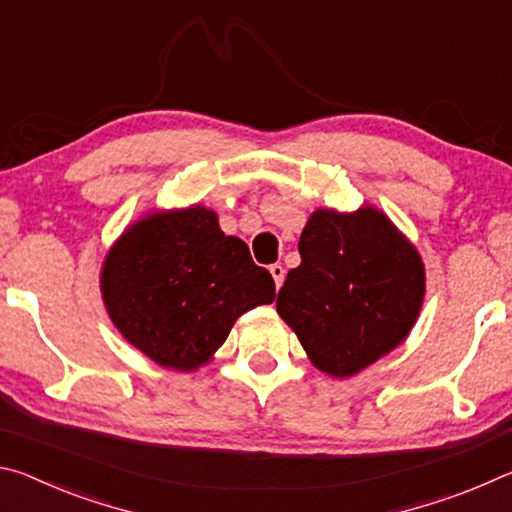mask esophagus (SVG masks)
<instances>
[{"mask_svg": "<svg viewBox=\"0 0 512 512\" xmlns=\"http://www.w3.org/2000/svg\"><path fill=\"white\" fill-rule=\"evenodd\" d=\"M268 271H271V275H273L275 289H280L282 282H284V266L282 264H273L271 268H268Z\"/></svg>", "mask_w": 512, "mask_h": 512, "instance_id": "obj_1", "label": "esophagus"}]
</instances>
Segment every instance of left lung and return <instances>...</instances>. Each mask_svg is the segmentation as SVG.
Returning <instances> with one entry per match:
<instances>
[{"instance_id":"8db88e82","label":"left lung","mask_w":512,"mask_h":512,"mask_svg":"<svg viewBox=\"0 0 512 512\" xmlns=\"http://www.w3.org/2000/svg\"><path fill=\"white\" fill-rule=\"evenodd\" d=\"M298 250L302 262L289 271L275 307L320 372L354 377L404 343L427 277L418 248L384 212L320 207Z\"/></svg>"}]
</instances>
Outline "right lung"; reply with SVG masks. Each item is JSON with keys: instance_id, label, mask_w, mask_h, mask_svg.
<instances>
[{"instance_id": "obj_1", "label": "right lung", "mask_w": 512, "mask_h": 512, "mask_svg": "<svg viewBox=\"0 0 512 512\" xmlns=\"http://www.w3.org/2000/svg\"><path fill=\"white\" fill-rule=\"evenodd\" d=\"M112 325L162 368L214 359L241 314L275 300V282L203 205L153 210L121 232L101 266Z\"/></svg>"}]
</instances>
